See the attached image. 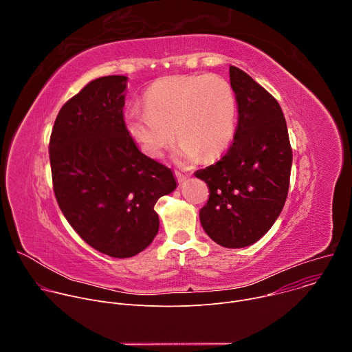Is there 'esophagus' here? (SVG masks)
<instances>
[{"label": "esophagus", "mask_w": 352, "mask_h": 352, "mask_svg": "<svg viewBox=\"0 0 352 352\" xmlns=\"http://www.w3.org/2000/svg\"><path fill=\"white\" fill-rule=\"evenodd\" d=\"M174 174H175V178H177V181L178 182H184L186 178H188V174H184V173H181V171H174Z\"/></svg>", "instance_id": "34e87169"}]
</instances>
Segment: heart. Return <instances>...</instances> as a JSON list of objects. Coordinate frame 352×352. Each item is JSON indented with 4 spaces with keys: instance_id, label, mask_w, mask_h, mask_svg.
<instances>
[{
    "instance_id": "obj_1",
    "label": "heart",
    "mask_w": 352,
    "mask_h": 352,
    "mask_svg": "<svg viewBox=\"0 0 352 352\" xmlns=\"http://www.w3.org/2000/svg\"><path fill=\"white\" fill-rule=\"evenodd\" d=\"M144 107L128 109L124 121L148 157H160L175 135L181 140L178 153L185 160H195L199 155L213 159L232 140L236 102L223 76L195 74L162 78L146 90Z\"/></svg>"
}]
</instances>
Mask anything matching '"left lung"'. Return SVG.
Segmentation results:
<instances>
[{
    "label": "left lung",
    "mask_w": 352,
    "mask_h": 352,
    "mask_svg": "<svg viewBox=\"0 0 352 352\" xmlns=\"http://www.w3.org/2000/svg\"><path fill=\"white\" fill-rule=\"evenodd\" d=\"M230 80L238 106L234 142L217 163L195 175L210 193L199 212L206 234L224 248H243L261 239L284 208L292 148L277 100L232 65Z\"/></svg>",
    "instance_id": "obj_1"
}]
</instances>
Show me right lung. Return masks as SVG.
Returning a JSON list of instances; mask_svg holds the SVG:
<instances>
[{"label":"right lung","mask_w":352,"mask_h":352,"mask_svg":"<svg viewBox=\"0 0 352 352\" xmlns=\"http://www.w3.org/2000/svg\"><path fill=\"white\" fill-rule=\"evenodd\" d=\"M126 76L89 82L61 107L50 136L58 206L79 236L111 258L142 252L159 231L157 200L173 171L136 147L124 121Z\"/></svg>","instance_id":"obj_1"}]
</instances>
